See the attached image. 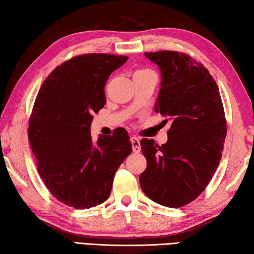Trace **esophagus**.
Segmentation results:
<instances>
[{
  "instance_id": "esophagus-1",
  "label": "esophagus",
  "mask_w": 254,
  "mask_h": 254,
  "mask_svg": "<svg viewBox=\"0 0 254 254\" xmlns=\"http://www.w3.org/2000/svg\"><path fill=\"white\" fill-rule=\"evenodd\" d=\"M131 143H132V150H133V152L139 153V152L141 151L140 140L137 139L136 136H132V137H131Z\"/></svg>"
}]
</instances>
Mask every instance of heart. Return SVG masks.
I'll return each instance as SVG.
<instances>
[{"instance_id": "1", "label": "heart", "mask_w": 254, "mask_h": 254, "mask_svg": "<svg viewBox=\"0 0 254 254\" xmlns=\"http://www.w3.org/2000/svg\"><path fill=\"white\" fill-rule=\"evenodd\" d=\"M148 72H151V70H149V69H139V70H136V71L134 72V75H133V77H135V76H140V75H144V74H148Z\"/></svg>"}]
</instances>
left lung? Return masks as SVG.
I'll return each instance as SVG.
<instances>
[{"mask_svg": "<svg viewBox=\"0 0 254 254\" xmlns=\"http://www.w3.org/2000/svg\"><path fill=\"white\" fill-rule=\"evenodd\" d=\"M161 72L154 111L171 122L168 141L141 140L147 168L140 186L150 199L182 207L196 199L216 171L226 136L221 94L209 71L178 51L144 53Z\"/></svg>", "mask_w": 254, "mask_h": 254, "instance_id": "1", "label": "left lung"}]
</instances>
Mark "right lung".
I'll list each match as a JSON object with an SVG mask.
<instances>
[{
    "mask_svg": "<svg viewBox=\"0 0 254 254\" xmlns=\"http://www.w3.org/2000/svg\"><path fill=\"white\" fill-rule=\"evenodd\" d=\"M127 56L81 55L45 79L30 115L28 136L46 187L77 209L109 198L115 173L132 152L126 128L93 141V114L105 105L104 87Z\"/></svg>",
    "mask_w": 254,
    "mask_h": 254,
    "instance_id": "obj_1",
    "label": "right lung"
}]
</instances>
